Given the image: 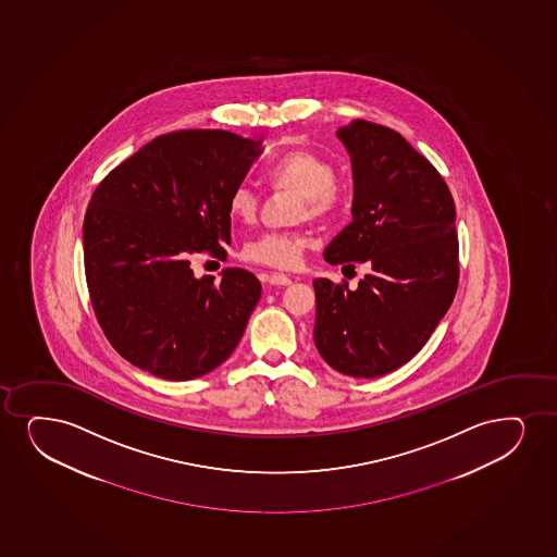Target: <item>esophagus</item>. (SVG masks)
Here are the masks:
<instances>
[{
    "mask_svg": "<svg viewBox=\"0 0 557 557\" xmlns=\"http://www.w3.org/2000/svg\"><path fill=\"white\" fill-rule=\"evenodd\" d=\"M269 283L270 285H290V277L285 274H277V272H274V274L269 275Z\"/></svg>",
    "mask_w": 557,
    "mask_h": 557,
    "instance_id": "34e87169",
    "label": "esophagus"
}]
</instances>
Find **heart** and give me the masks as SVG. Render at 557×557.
Listing matches in <instances>:
<instances>
[{
  "instance_id": "heart-1",
  "label": "heart",
  "mask_w": 557,
  "mask_h": 557,
  "mask_svg": "<svg viewBox=\"0 0 557 557\" xmlns=\"http://www.w3.org/2000/svg\"><path fill=\"white\" fill-rule=\"evenodd\" d=\"M270 186L300 195L296 218L326 223L344 207L345 187L336 178V165L321 153L295 150L285 153L269 169ZM227 210L236 223L253 225L259 215V197L246 184L228 193ZM308 238L296 231L262 234L242 249V259L270 269H296L302 261Z\"/></svg>"
}]
</instances>
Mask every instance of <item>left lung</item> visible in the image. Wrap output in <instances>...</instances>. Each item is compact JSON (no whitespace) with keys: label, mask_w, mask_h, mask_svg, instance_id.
Segmentation results:
<instances>
[{"label":"left lung","mask_w":557,"mask_h":557,"mask_svg":"<svg viewBox=\"0 0 557 557\" xmlns=\"http://www.w3.org/2000/svg\"><path fill=\"white\" fill-rule=\"evenodd\" d=\"M337 137L352 163V221L324 249V261L371 270L357 288L313 282V339L339 373L379 377L409 362L453 304L456 208L447 182L398 131L357 120Z\"/></svg>","instance_id":"obj_1"}]
</instances>
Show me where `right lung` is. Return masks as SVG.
Returning <instances> with one entry per match:
<instances>
[{
    "instance_id": "1",
    "label": "right lung",
    "mask_w": 557,
    "mask_h": 557,
    "mask_svg": "<svg viewBox=\"0 0 557 557\" xmlns=\"http://www.w3.org/2000/svg\"><path fill=\"white\" fill-rule=\"evenodd\" d=\"M261 153L231 131H172L99 182L84 215L86 283L99 326L131 364L187 381L236 349L261 282L244 269L197 280L191 257L227 259L228 193Z\"/></svg>"
}]
</instances>
